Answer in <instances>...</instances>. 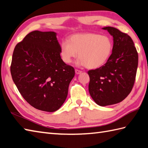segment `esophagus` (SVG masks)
I'll list each match as a JSON object with an SVG mask.
<instances>
[{"label": "esophagus", "mask_w": 148, "mask_h": 148, "mask_svg": "<svg viewBox=\"0 0 148 148\" xmlns=\"http://www.w3.org/2000/svg\"><path fill=\"white\" fill-rule=\"evenodd\" d=\"M75 72H76V74H79L81 73V72H82V71H79V70H77V69H76V70H75Z\"/></svg>", "instance_id": "34e87169"}]
</instances>
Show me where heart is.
I'll list each match as a JSON object with an SVG mask.
<instances>
[{
  "label": "heart",
  "instance_id": "heart-1",
  "mask_svg": "<svg viewBox=\"0 0 148 148\" xmlns=\"http://www.w3.org/2000/svg\"><path fill=\"white\" fill-rule=\"evenodd\" d=\"M112 51V42L108 36L95 33L77 34L60 45V55L65 64L72 63L77 55L78 65L94 69L104 65ZM78 54H77V53Z\"/></svg>",
  "mask_w": 148,
  "mask_h": 148
}]
</instances>
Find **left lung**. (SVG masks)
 Segmentation results:
<instances>
[{
    "label": "left lung",
    "mask_w": 148,
    "mask_h": 148,
    "mask_svg": "<svg viewBox=\"0 0 148 148\" xmlns=\"http://www.w3.org/2000/svg\"><path fill=\"white\" fill-rule=\"evenodd\" d=\"M113 37L112 54L106 64L88 72L89 93L97 104L121 102L132 90L138 66V53L131 37L118 29L106 27Z\"/></svg>",
    "instance_id": "1"
}]
</instances>
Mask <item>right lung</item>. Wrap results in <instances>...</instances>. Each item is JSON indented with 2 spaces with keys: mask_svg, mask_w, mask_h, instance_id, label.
<instances>
[{
  "mask_svg": "<svg viewBox=\"0 0 148 148\" xmlns=\"http://www.w3.org/2000/svg\"><path fill=\"white\" fill-rule=\"evenodd\" d=\"M11 74L30 105L40 111L54 112L66 100L75 71L61 58L56 33L35 30L15 46Z\"/></svg>",
  "mask_w": 148,
  "mask_h": 148,
  "instance_id": "1",
  "label": "right lung"
}]
</instances>
